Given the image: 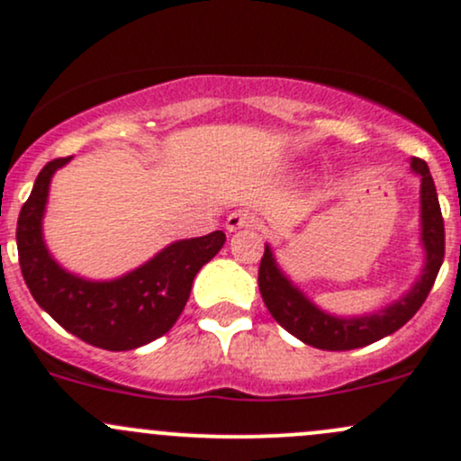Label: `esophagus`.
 <instances>
[{
    "label": "esophagus",
    "instance_id": "1",
    "mask_svg": "<svg viewBox=\"0 0 461 461\" xmlns=\"http://www.w3.org/2000/svg\"><path fill=\"white\" fill-rule=\"evenodd\" d=\"M225 227L230 231H236V230H257V227H258V218L254 216L252 212H248V209H236V212H231L230 216H227Z\"/></svg>",
    "mask_w": 461,
    "mask_h": 461
}]
</instances>
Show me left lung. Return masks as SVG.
Returning a JSON list of instances; mask_svg holds the SVG:
<instances>
[{"mask_svg": "<svg viewBox=\"0 0 461 461\" xmlns=\"http://www.w3.org/2000/svg\"><path fill=\"white\" fill-rule=\"evenodd\" d=\"M411 167L415 174L421 176V240L426 248V267L415 287L397 303L385 308L384 312L359 319H339L321 312L317 305L310 303L283 276L281 269L274 263L272 249L265 248L258 267L260 296H263L269 314L287 332L319 350H355V348H364L397 332L424 305L441 267V260H444V218H441L429 165L421 158H412Z\"/></svg>", "mask_w": 461, "mask_h": 461, "instance_id": "1", "label": "left lung"}]
</instances>
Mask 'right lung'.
<instances>
[{
  "label": "right lung",
  "mask_w": 461,
  "mask_h": 461,
  "mask_svg": "<svg viewBox=\"0 0 461 461\" xmlns=\"http://www.w3.org/2000/svg\"><path fill=\"white\" fill-rule=\"evenodd\" d=\"M71 158H55L37 176L17 218V254L32 299L67 332L102 350H133L169 332L185 310L194 276L221 252L222 231L178 240L122 278L95 283L64 272L41 240L50 176Z\"/></svg>",
  "instance_id": "obj_1"
}]
</instances>
